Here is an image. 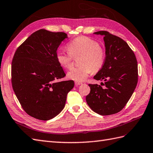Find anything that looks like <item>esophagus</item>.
<instances>
[{"label": "esophagus", "instance_id": "obj_1", "mask_svg": "<svg viewBox=\"0 0 153 153\" xmlns=\"http://www.w3.org/2000/svg\"><path fill=\"white\" fill-rule=\"evenodd\" d=\"M82 83H83L81 82V81H75L76 85H81Z\"/></svg>", "mask_w": 153, "mask_h": 153}]
</instances>
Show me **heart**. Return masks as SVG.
<instances>
[{
  "label": "heart",
  "instance_id": "1",
  "mask_svg": "<svg viewBox=\"0 0 153 153\" xmlns=\"http://www.w3.org/2000/svg\"><path fill=\"white\" fill-rule=\"evenodd\" d=\"M68 51H59L56 60L62 68L69 69L72 66L74 57L81 56V66L73 68L68 72L70 79L81 81L92 72H97L104 66L105 61V51L97 41L87 36H79L67 45Z\"/></svg>",
  "mask_w": 153,
  "mask_h": 153
}]
</instances>
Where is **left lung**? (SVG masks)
<instances>
[{"instance_id": "1", "label": "left lung", "mask_w": 153, "mask_h": 153, "mask_svg": "<svg viewBox=\"0 0 153 153\" xmlns=\"http://www.w3.org/2000/svg\"><path fill=\"white\" fill-rule=\"evenodd\" d=\"M104 36L105 61L94 76L104 81V88L89 84L90 93L86 97L88 106L101 115L115 114L124 108L136 87L138 80L137 62L134 53L122 38L108 31L94 33Z\"/></svg>"}]
</instances>
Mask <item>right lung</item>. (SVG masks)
<instances>
[{"mask_svg": "<svg viewBox=\"0 0 153 153\" xmlns=\"http://www.w3.org/2000/svg\"><path fill=\"white\" fill-rule=\"evenodd\" d=\"M67 38L62 32L38 30L13 55V91L24 111L35 119L48 120L59 114L74 86L73 80L56 81L66 76L56 56L59 46Z\"/></svg>", "mask_w": 153, "mask_h": 153, "instance_id": "add662e5", "label": "right lung"}]
</instances>
